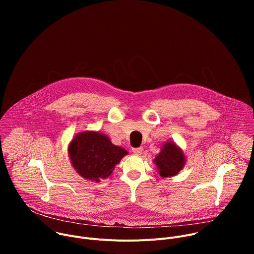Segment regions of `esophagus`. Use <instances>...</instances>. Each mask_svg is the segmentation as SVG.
<instances>
[{"label":"esophagus","mask_w":254,"mask_h":254,"mask_svg":"<svg viewBox=\"0 0 254 254\" xmlns=\"http://www.w3.org/2000/svg\"><path fill=\"white\" fill-rule=\"evenodd\" d=\"M142 152V148H133L132 149V153L135 155H140Z\"/></svg>","instance_id":"34e87169"}]
</instances>
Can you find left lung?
Masks as SVG:
<instances>
[{"label":"left lung","mask_w":254,"mask_h":254,"mask_svg":"<svg viewBox=\"0 0 254 254\" xmlns=\"http://www.w3.org/2000/svg\"><path fill=\"white\" fill-rule=\"evenodd\" d=\"M162 178H171L179 174L186 165V156L178 144L170 139L163 143L160 153L153 160Z\"/></svg>","instance_id":"left-lung-1"}]
</instances>
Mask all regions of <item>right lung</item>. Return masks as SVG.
Segmentation results:
<instances>
[{
  "label": "right lung",
  "mask_w": 254,
  "mask_h": 254,
  "mask_svg": "<svg viewBox=\"0 0 254 254\" xmlns=\"http://www.w3.org/2000/svg\"><path fill=\"white\" fill-rule=\"evenodd\" d=\"M106 134L96 130L81 131L68 144V156L75 172L85 180L98 183L112 176L116 166L127 155Z\"/></svg>",
  "instance_id": "obj_1"
}]
</instances>
